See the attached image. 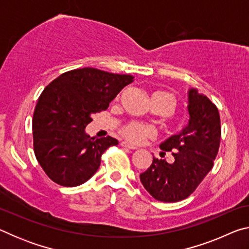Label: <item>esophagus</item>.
Here are the masks:
<instances>
[{
	"label": "esophagus",
	"mask_w": 249,
	"mask_h": 249,
	"mask_svg": "<svg viewBox=\"0 0 249 249\" xmlns=\"http://www.w3.org/2000/svg\"><path fill=\"white\" fill-rule=\"evenodd\" d=\"M121 146L124 147V148H128V149H136L137 148L136 146L129 144V142H121Z\"/></svg>",
	"instance_id": "34e87169"
}]
</instances>
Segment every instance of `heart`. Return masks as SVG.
I'll return each instance as SVG.
<instances>
[{"label":"heart","mask_w":249,"mask_h":249,"mask_svg":"<svg viewBox=\"0 0 249 249\" xmlns=\"http://www.w3.org/2000/svg\"><path fill=\"white\" fill-rule=\"evenodd\" d=\"M151 98H160L162 99L167 103L169 109L172 108L175 104V99L172 98V95L168 93H163V92H157L151 95ZM121 133L126 140L135 142V144H141L144 142L147 138H150L154 136V130L146 125H142L137 122H130L124 125L121 128Z\"/></svg>","instance_id":"obj_1"}]
</instances>
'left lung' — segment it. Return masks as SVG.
Instances as JSON below:
<instances>
[{
    "mask_svg": "<svg viewBox=\"0 0 249 249\" xmlns=\"http://www.w3.org/2000/svg\"><path fill=\"white\" fill-rule=\"evenodd\" d=\"M189 124L179 135L160 145L171 151L174 162L153 159L140 178L150 196L161 202H178L195 192L214 165L221 142L220 113L196 89L188 93Z\"/></svg>",
    "mask_w": 249,
    "mask_h": 249,
    "instance_id": "1",
    "label": "left lung"
}]
</instances>
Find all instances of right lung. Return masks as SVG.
I'll use <instances>...</instances> for the list:
<instances>
[{"mask_svg":"<svg viewBox=\"0 0 249 249\" xmlns=\"http://www.w3.org/2000/svg\"><path fill=\"white\" fill-rule=\"evenodd\" d=\"M130 82L129 74L82 68L60 74L41 92L33 116L34 153L53 182L84 183L99 169L104 151L119 144L111 136L90 137L84 128Z\"/></svg>","mask_w":249,"mask_h":249,"instance_id":"add662e5","label":"right lung"}]
</instances>
